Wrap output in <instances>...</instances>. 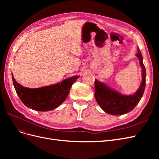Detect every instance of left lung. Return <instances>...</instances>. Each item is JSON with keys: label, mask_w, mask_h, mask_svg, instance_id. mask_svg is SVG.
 <instances>
[{"label": "left lung", "mask_w": 159, "mask_h": 159, "mask_svg": "<svg viewBox=\"0 0 159 159\" xmlns=\"http://www.w3.org/2000/svg\"><path fill=\"white\" fill-rule=\"evenodd\" d=\"M137 57L142 68V81L140 87L133 95H125L109 88L102 82L95 80V98L99 106L106 113L119 115L127 113L132 111L143 97L145 89L146 70L143 62V56L139 48Z\"/></svg>", "instance_id": "left-lung-1"}]
</instances>
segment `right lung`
<instances>
[{
	"label": "right lung",
	"mask_w": 159,
	"mask_h": 159,
	"mask_svg": "<svg viewBox=\"0 0 159 159\" xmlns=\"http://www.w3.org/2000/svg\"><path fill=\"white\" fill-rule=\"evenodd\" d=\"M78 78L79 75L74 76L54 85L30 89L20 85L12 75L14 88L22 103L26 107L39 111L53 110L60 105Z\"/></svg>",
	"instance_id": "1"
}]
</instances>
